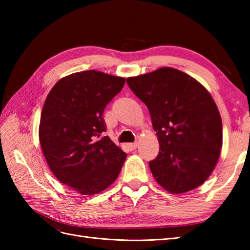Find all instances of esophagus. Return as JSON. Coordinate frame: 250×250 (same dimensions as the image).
Masks as SVG:
<instances>
[{"instance_id": "34e87169", "label": "esophagus", "mask_w": 250, "mask_h": 250, "mask_svg": "<svg viewBox=\"0 0 250 250\" xmlns=\"http://www.w3.org/2000/svg\"><path fill=\"white\" fill-rule=\"evenodd\" d=\"M127 147L129 148L130 150H134L135 148L138 147V143H137V142H134V143H128V144H127Z\"/></svg>"}]
</instances>
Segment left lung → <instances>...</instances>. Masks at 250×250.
<instances>
[{
    "label": "left lung",
    "instance_id": "obj_1",
    "mask_svg": "<svg viewBox=\"0 0 250 250\" xmlns=\"http://www.w3.org/2000/svg\"><path fill=\"white\" fill-rule=\"evenodd\" d=\"M127 84L146 104L160 143L149 162L155 180L173 194L202 185L222 147L221 117L207 88L173 67L129 77Z\"/></svg>",
    "mask_w": 250,
    "mask_h": 250
}]
</instances>
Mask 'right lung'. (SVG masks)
<instances>
[{
	"label": "right lung",
	"instance_id": "add662e5",
	"mask_svg": "<svg viewBox=\"0 0 250 250\" xmlns=\"http://www.w3.org/2000/svg\"><path fill=\"white\" fill-rule=\"evenodd\" d=\"M125 78L98 71L60 79L44 101L40 143L53 174L81 195H95L117 179L127 154L105 137L103 111Z\"/></svg>",
	"mask_w": 250,
	"mask_h": 250
}]
</instances>
